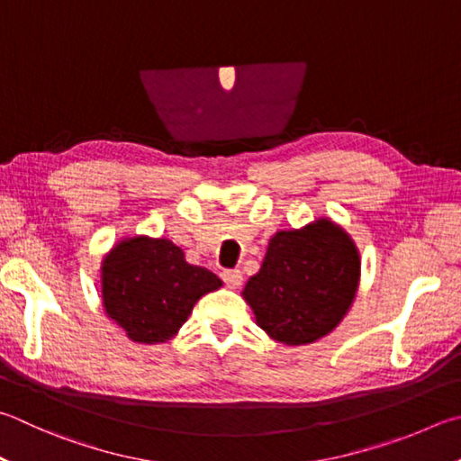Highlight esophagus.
Segmentation results:
<instances>
[{
    "instance_id": "obj_1",
    "label": "esophagus",
    "mask_w": 461,
    "mask_h": 461,
    "mask_svg": "<svg viewBox=\"0 0 461 461\" xmlns=\"http://www.w3.org/2000/svg\"><path fill=\"white\" fill-rule=\"evenodd\" d=\"M221 280L225 282V286L228 288H240L241 282H244V276H241L240 270H223Z\"/></svg>"
}]
</instances>
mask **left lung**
Returning <instances> with one entry per match:
<instances>
[{"mask_svg": "<svg viewBox=\"0 0 461 461\" xmlns=\"http://www.w3.org/2000/svg\"><path fill=\"white\" fill-rule=\"evenodd\" d=\"M358 280L361 256L353 238L318 217L300 230L274 233L241 296L267 337L298 347L337 329L353 306Z\"/></svg>", "mask_w": 461, "mask_h": 461, "instance_id": "obj_1", "label": "left lung"}]
</instances>
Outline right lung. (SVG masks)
I'll list each match as a JSON object with an SVG mask.
<instances>
[{
    "instance_id": "1",
    "label": "right lung",
    "mask_w": 461,
    "mask_h": 461,
    "mask_svg": "<svg viewBox=\"0 0 461 461\" xmlns=\"http://www.w3.org/2000/svg\"><path fill=\"white\" fill-rule=\"evenodd\" d=\"M220 286L213 272L187 264L167 238H124L100 266L106 316L140 345L171 340L197 300Z\"/></svg>"
}]
</instances>
